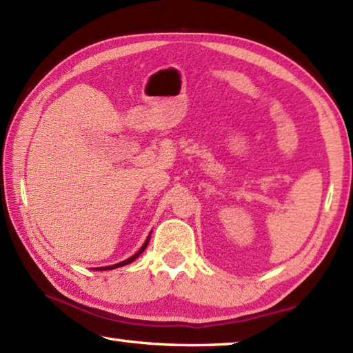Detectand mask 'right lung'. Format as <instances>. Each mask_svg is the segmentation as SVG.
Returning <instances> with one entry per match:
<instances>
[{"label": "right lung", "instance_id": "right-lung-1", "mask_svg": "<svg viewBox=\"0 0 353 353\" xmlns=\"http://www.w3.org/2000/svg\"><path fill=\"white\" fill-rule=\"evenodd\" d=\"M150 238H151V234L148 236V239L145 241V243L142 245V248L139 250V252L134 254V256H131L130 259H126V261H121V262H119V264H114V265H110V267H100V268H95V270H112V268H117V267H123V265H128V264H131V262L134 261V259H137L140 254L143 253V250L146 248V245H148V242H150Z\"/></svg>", "mask_w": 353, "mask_h": 353}]
</instances>
